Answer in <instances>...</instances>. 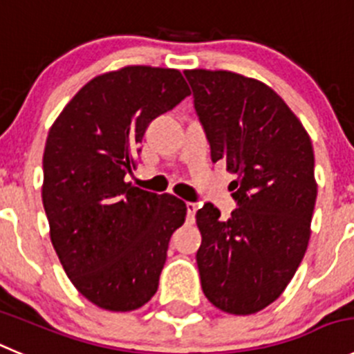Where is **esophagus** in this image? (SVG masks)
Masks as SVG:
<instances>
[{
    "instance_id": "esophagus-1",
    "label": "esophagus",
    "mask_w": 354,
    "mask_h": 354,
    "mask_svg": "<svg viewBox=\"0 0 354 354\" xmlns=\"http://www.w3.org/2000/svg\"><path fill=\"white\" fill-rule=\"evenodd\" d=\"M186 208H187V221L193 222V221H194V214H196L198 205H196V203H193V201H187V203H186Z\"/></svg>"
}]
</instances>
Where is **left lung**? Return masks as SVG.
Masks as SVG:
<instances>
[{"mask_svg":"<svg viewBox=\"0 0 354 354\" xmlns=\"http://www.w3.org/2000/svg\"><path fill=\"white\" fill-rule=\"evenodd\" d=\"M212 161L238 175L227 221L207 203L196 212L201 288L230 315H254L294 278L311 236L316 186L308 132L278 93L231 71H184Z\"/></svg>","mask_w":354,"mask_h":354,"instance_id":"1","label":"left lung"}]
</instances>
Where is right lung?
Instances as JSON below:
<instances>
[{
  "instance_id": "right-lung-1",
  "label": "right lung",
  "mask_w": 354,
  "mask_h": 354,
  "mask_svg": "<svg viewBox=\"0 0 354 354\" xmlns=\"http://www.w3.org/2000/svg\"><path fill=\"white\" fill-rule=\"evenodd\" d=\"M191 93L180 71L127 66L90 80L53 121L41 198L50 240L76 290L107 311H133L158 290L186 203L124 180L147 124Z\"/></svg>"
}]
</instances>
